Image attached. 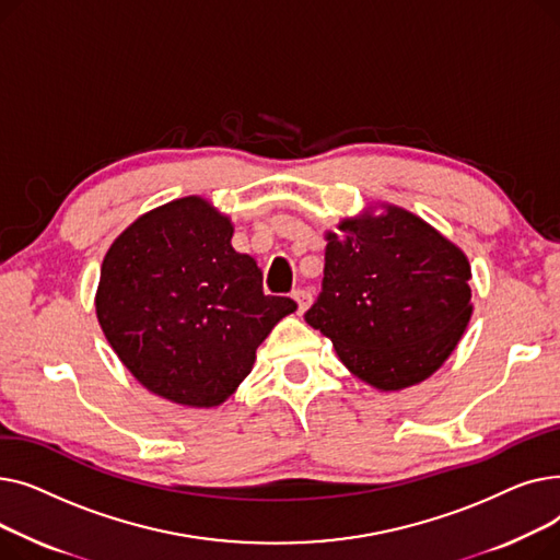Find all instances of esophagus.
Returning <instances> with one entry per match:
<instances>
[{"label": "esophagus", "mask_w": 560, "mask_h": 560, "mask_svg": "<svg viewBox=\"0 0 560 560\" xmlns=\"http://www.w3.org/2000/svg\"><path fill=\"white\" fill-rule=\"evenodd\" d=\"M292 300L298 302L300 313H304V311L308 308V304H311V292H308V290H304V288H298L295 292H292Z\"/></svg>", "instance_id": "esophagus-1"}]
</instances>
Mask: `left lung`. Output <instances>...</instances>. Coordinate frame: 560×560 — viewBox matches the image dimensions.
Segmentation results:
<instances>
[{
    "instance_id": "left-lung-1",
    "label": "left lung",
    "mask_w": 560,
    "mask_h": 560,
    "mask_svg": "<svg viewBox=\"0 0 560 560\" xmlns=\"http://www.w3.org/2000/svg\"><path fill=\"white\" fill-rule=\"evenodd\" d=\"M338 229L327 235L325 279L304 319L365 384H420L445 363L472 315L465 254L395 206Z\"/></svg>"
}]
</instances>
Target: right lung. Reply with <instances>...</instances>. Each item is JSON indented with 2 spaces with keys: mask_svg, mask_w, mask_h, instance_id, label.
<instances>
[{
  "mask_svg": "<svg viewBox=\"0 0 560 560\" xmlns=\"http://www.w3.org/2000/svg\"><path fill=\"white\" fill-rule=\"evenodd\" d=\"M231 235L209 201L184 197L138 218L102 262V331L140 384L170 401L222 404L298 308L265 295L260 268Z\"/></svg>",
  "mask_w": 560,
  "mask_h": 560,
  "instance_id": "obj_1",
  "label": "right lung"
}]
</instances>
